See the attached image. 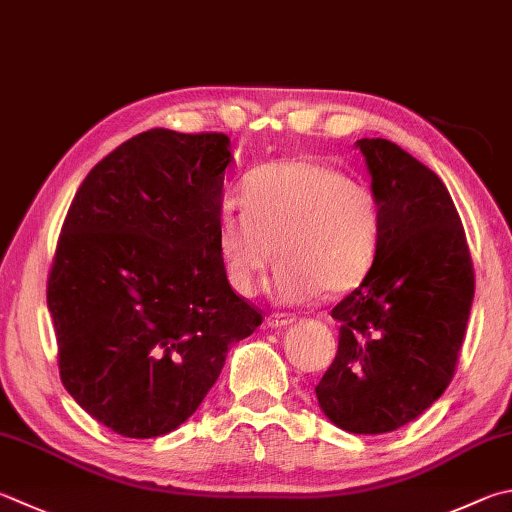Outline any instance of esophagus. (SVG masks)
Listing matches in <instances>:
<instances>
[{"label": "esophagus", "instance_id": "34e87169", "mask_svg": "<svg viewBox=\"0 0 512 512\" xmlns=\"http://www.w3.org/2000/svg\"><path fill=\"white\" fill-rule=\"evenodd\" d=\"M266 322H268V327L282 329V327H288V324L295 322V315L293 313H271L266 318Z\"/></svg>", "mask_w": 512, "mask_h": 512}]
</instances>
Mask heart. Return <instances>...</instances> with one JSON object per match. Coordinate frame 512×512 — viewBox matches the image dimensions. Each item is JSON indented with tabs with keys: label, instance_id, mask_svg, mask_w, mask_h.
Segmentation results:
<instances>
[{
	"label": "heart",
	"instance_id": "1",
	"mask_svg": "<svg viewBox=\"0 0 512 512\" xmlns=\"http://www.w3.org/2000/svg\"><path fill=\"white\" fill-rule=\"evenodd\" d=\"M244 206L228 203L217 224L219 255L237 293L253 295L273 266L288 304L342 295L365 282L380 244V201L367 183L327 163L293 159L255 170Z\"/></svg>",
	"mask_w": 512,
	"mask_h": 512
}]
</instances>
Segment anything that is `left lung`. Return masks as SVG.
<instances>
[{
	"label": "left lung",
	"mask_w": 512,
	"mask_h": 512,
	"mask_svg": "<svg viewBox=\"0 0 512 512\" xmlns=\"http://www.w3.org/2000/svg\"><path fill=\"white\" fill-rule=\"evenodd\" d=\"M380 201L376 262L333 306L338 353L315 387L322 412L353 434H385L421 416L457 369L475 266L448 188L385 138H360Z\"/></svg>",
	"instance_id": "1"
}]
</instances>
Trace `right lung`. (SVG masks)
I'll list each match as a JSON object with an SVG mask.
<instances>
[{
  "instance_id": "obj_1",
  "label": "right lung",
  "mask_w": 512,
  "mask_h": 512,
  "mask_svg": "<svg viewBox=\"0 0 512 512\" xmlns=\"http://www.w3.org/2000/svg\"><path fill=\"white\" fill-rule=\"evenodd\" d=\"M221 132L150 129L107 154L73 197L46 282L62 385L129 439L197 412L262 311L219 255Z\"/></svg>"
}]
</instances>
